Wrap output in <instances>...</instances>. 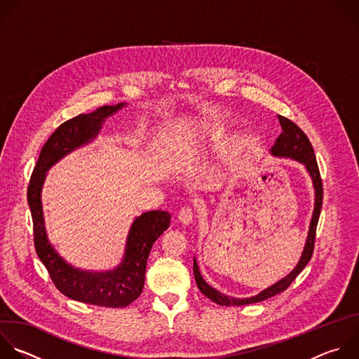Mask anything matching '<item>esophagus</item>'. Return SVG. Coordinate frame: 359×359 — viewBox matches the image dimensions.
I'll return each instance as SVG.
<instances>
[{
	"label": "esophagus",
	"mask_w": 359,
	"mask_h": 359,
	"mask_svg": "<svg viewBox=\"0 0 359 359\" xmlns=\"http://www.w3.org/2000/svg\"><path fill=\"white\" fill-rule=\"evenodd\" d=\"M177 217H179V221H180L182 224L187 225V224H190V222L193 221L194 211H193V208L189 207V205H187V207H182L180 211H179V214H177Z\"/></svg>",
	"instance_id": "obj_1"
}]
</instances>
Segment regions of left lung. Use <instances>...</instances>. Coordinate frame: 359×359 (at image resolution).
Here are the masks:
<instances>
[{"label":"left lung","instance_id":"left-lung-1","mask_svg":"<svg viewBox=\"0 0 359 359\" xmlns=\"http://www.w3.org/2000/svg\"><path fill=\"white\" fill-rule=\"evenodd\" d=\"M278 118H279V123L282 126V134L278 137L275 145L271 149L272 155L280 156V158H292V159H296L297 162L303 163L306 166L311 180H313V186H314V191H316L314 211H313V217H311V221H310V228H309V233H307L306 245H304V250H303V254H302V258H300L299 264L296 265V268L287 276H285L283 279H280L279 282H276L271 287L262 290L259 294L252 296V297H247V299H236V297L225 296L221 292L211 287L210 285H207L205 280L203 279L201 273H200L198 265H197L196 258H194L193 259V272H194L197 287L200 289V292L205 297H208L210 300H212L214 303H217L219 306H226L228 307V306L252 304V303L266 300L272 296H276V294L285 292L292 285V282L299 276V273L306 268V265L311 259V255H313V251H314L316 229H317V222H318L321 204H323V182H321L318 165H317V161H316L314 149H313L307 135L293 121H290L289 118H286L283 115H278Z\"/></svg>","mask_w":359,"mask_h":359}]
</instances>
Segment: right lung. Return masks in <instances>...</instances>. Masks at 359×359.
Returning <instances> with one entry per match:
<instances>
[{"label":"right lung","mask_w":359,"mask_h":359,"mask_svg":"<svg viewBox=\"0 0 359 359\" xmlns=\"http://www.w3.org/2000/svg\"><path fill=\"white\" fill-rule=\"evenodd\" d=\"M126 104L104 105L80 114L57 127L41 149L28 186V204L34 221L35 250L55 286L65 296L94 306L126 307L140 297L154 243L169 228L170 214L154 210L137 217L131 225L123 262L108 272H86L69 265L50 245L45 231L41 190L45 173L59 159L97 137L104 119Z\"/></svg>","instance_id":"right-lung-1"}]
</instances>
